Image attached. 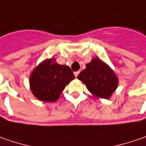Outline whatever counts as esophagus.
Returning <instances> with one entry per match:
<instances>
[{
    "label": "esophagus",
    "instance_id": "obj_1",
    "mask_svg": "<svg viewBox=\"0 0 146 146\" xmlns=\"http://www.w3.org/2000/svg\"><path fill=\"white\" fill-rule=\"evenodd\" d=\"M79 73H80V71H76V72H74V75H75V76H76V77H77V76H78V75H79Z\"/></svg>",
    "mask_w": 146,
    "mask_h": 146
}]
</instances>
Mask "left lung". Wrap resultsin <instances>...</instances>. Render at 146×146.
<instances>
[{"label":"left lung","mask_w":146,"mask_h":146,"mask_svg":"<svg viewBox=\"0 0 146 146\" xmlns=\"http://www.w3.org/2000/svg\"><path fill=\"white\" fill-rule=\"evenodd\" d=\"M95 98L108 99L119 84L118 77L108 65L98 58H93L77 77Z\"/></svg>","instance_id":"1"}]
</instances>
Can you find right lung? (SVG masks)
Here are the masks:
<instances>
[{
	"label": "right lung",
	"mask_w": 146,
	"mask_h": 146,
	"mask_svg": "<svg viewBox=\"0 0 146 146\" xmlns=\"http://www.w3.org/2000/svg\"><path fill=\"white\" fill-rule=\"evenodd\" d=\"M75 79L68 66L57 63L56 59H45L32 70L30 78V88L32 94L44 102H54L65 87Z\"/></svg>",
	"instance_id": "1"
}]
</instances>
